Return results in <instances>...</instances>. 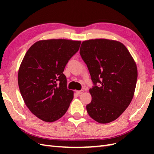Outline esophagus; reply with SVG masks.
Returning <instances> with one entry per match:
<instances>
[{"mask_svg": "<svg viewBox=\"0 0 154 154\" xmlns=\"http://www.w3.org/2000/svg\"><path fill=\"white\" fill-rule=\"evenodd\" d=\"M83 92H84V91H83V90H80V91H76L77 94H79H79H82Z\"/></svg>", "mask_w": 154, "mask_h": 154, "instance_id": "34e87169", "label": "esophagus"}]
</instances>
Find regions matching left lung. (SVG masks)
<instances>
[{
  "label": "left lung",
  "mask_w": 154,
  "mask_h": 154,
  "mask_svg": "<svg viewBox=\"0 0 154 154\" xmlns=\"http://www.w3.org/2000/svg\"><path fill=\"white\" fill-rule=\"evenodd\" d=\"M80 55L94 86L89 115L100 124L118 119L131 103L138 78L134 60L123 44L106 39L84 41Z\"/></svg>",
  "instance_id": "8db88e82"
}]
</instances>
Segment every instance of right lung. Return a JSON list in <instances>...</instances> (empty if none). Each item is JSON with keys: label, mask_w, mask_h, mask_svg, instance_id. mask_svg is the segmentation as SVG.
I'll use <instances>...</instances> for the list:
<instances>
[{"label": "right lung", "mask_w": 154, "mask_h": 154, "mask_svg": "<svg viewBox=\"0 0 154 154\" xmlns=\"http://www.w3.org/2000/svg\"><path fill=\"white\" fill-rule=\"evenodd\" d=\"M80 45L81 41L65 39L40 40L25 54L18 71L19 89L26 105L42 120L54 122L67 112L73 91L67 89L63 72Z\"/></svg>", "instance_id": "right-lung-1"}]
</instances>
